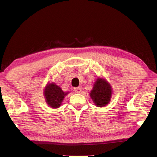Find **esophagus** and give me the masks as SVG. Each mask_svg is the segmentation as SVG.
Masks as SVG:
<instances>
[{
  "label": "esophagus",
  "mask_w": 157,
  "mask_h": 157,
  "mask_svg": "<svg viewBox=\"0 0 157 157\" xmlns=\"http://www.w3.org/2000/svg\"><path fill=\"white\" fill-rule=\"evenodd\" d=\"M74 91H75L76 93H80L81 91H82V89H81V88H79V87L75 88H74Z\"/></svg>",
  "instance_id": "esophagus-1"
}]
</instances>
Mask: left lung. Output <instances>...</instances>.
<instances>
[{
    "label": "left lung",
    "instance_id": "left-lung-1",
    "mask_svg": "<svg viewBox=\"0 0 157 157\" xmlns=\"http://www.w3.org/2000/svg\"><path fill=\"white\" fill-rule=\"evenodd\" d=\"M111 94L112 90L110 84L103 79L98 78L90 96L96 106H105L111 100Z\"/></svg>",
    "mask_w": 157,
    "mask_h": 157
}]
</instances>
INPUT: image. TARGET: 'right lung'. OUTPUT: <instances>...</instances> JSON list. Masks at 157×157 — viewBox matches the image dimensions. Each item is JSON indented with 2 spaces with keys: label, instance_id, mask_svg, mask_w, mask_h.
<instances>
[{
  "label": "right lung",
  "instance_id": "add662e5",
  "mask_svg": "<svg viewBox=\"0 0 157 157\" xmlns=\"http://www.w3.org/2000/svg\"><path fill=\"white\" fill-rule=\"evenodd\" d=\"M68 92H64L59 86L55 84H49L44 90V96L47 104L52 108H59L63 98Z\"/></svg>",
  "mask_w": 157,
  "mask_h": 157
}]
</instances>
